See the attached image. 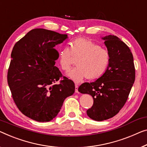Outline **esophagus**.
Wrapping results in <instances>:
<instances>
[{
    "mask_svg": "<svg viewBox=\"0 0 147 147\" xmlns=\"http://www.w3.org/2000/svg\"><path fill=\"white\" fill-rule=\"evenodd\" d=\"M78 85H77V84H75V92H76V93H78Z\"/></svg>",
    "mask_w": 147,
    "mask_h": 147,
    "instance_id": "esophagus-1",
    "label": "esophagus"
}]
</instances>
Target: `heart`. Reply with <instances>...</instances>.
<instances>
[{
  "label": "heart",
  "instance_id": "heart-1",
  "mask_svg": "<svg viewBox=\"0 0 147 147\" xmlns=\"http://www.w3.org/2000/svg\"><path fill=\"white\" fill-rule=\"evenodd\" d=\"M74 59L76 67L68 74L69 77L76 83L87 80L98 79L106 73L110 62V54L106 49L90 39L78 38L71 44V49L64 47L58 55V62L61 69L68 72Z\"/></svg>",
  "mask_w": 147,
  "mask_h": 147
}]
</instances>
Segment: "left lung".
<instances>
[{"label": "left lung", "mask_w": 147, "mask_h": 147, "mask_svg": "<svg viewBox=\"0 0 147 147\" xmlns=\"http://www.w3.org/2000/svg\"><path fill=\"white\" fill-rule=\"evenodd\" d=\"M102 39L110 54L108 69L94 82H84L78 88L80 93L92 96L93 106L86 113L90 118L98 121L119 113L128 99L135 79L133 57L128 46L115 36Z\"/></svg>", "instance_id": "obj_1"}]
</instances>
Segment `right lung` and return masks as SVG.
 I'll use <instances>...</instances> for the list:
<instances>
[{
	"label": "right lung",
	"instance_id": "add662e5",
	"mask_svg": "<svg viewBox=\"0 0 147 147\" xmlns=\"http://www.w3.org/2000/svg\"><path fill=\"white\" fill-rule=\"evenodd\" d=\"M67 38V34L36 28L13 47L8 84L18 108L32 119L51 121L59 112L65 98L74 92L73 81L63 76L55 66L59 55L55 46Z\"/></svg>",
	"mask_w": 147,
	"mask_h": 147
}]
</instances>
